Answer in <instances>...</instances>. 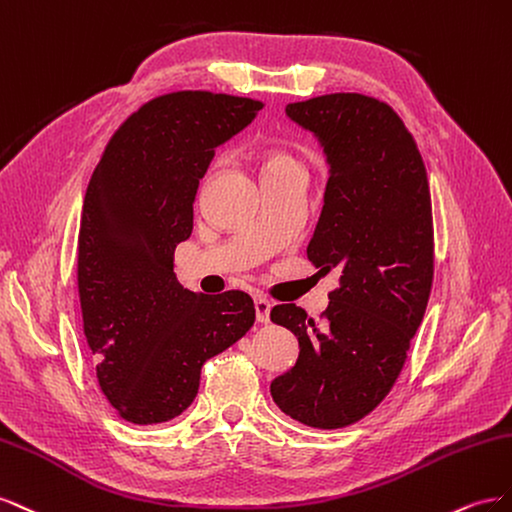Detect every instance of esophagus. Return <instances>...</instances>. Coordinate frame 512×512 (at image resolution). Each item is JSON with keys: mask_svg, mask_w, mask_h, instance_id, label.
<instances>
[{"mask_svg": "<svg viewBox=\"0 0 512 512\" xmlns=\"http://www.w3.org/2000/svg\"><path fill=\"white\" fill-rule=\"evenodd\" d=\"M270 309H272L270 300L261 298V296L255 298V315H257L259 324H268V321H270Z\"/></svg>", "mask_w": 512, "mask_h": 512, "instance_id": "34e87169", "label": "esophagus"}]
</instances>
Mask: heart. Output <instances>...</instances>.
<instances>
[{
    "label": "heart",
    "instance_id": "b5f03b06",
    "mask_svg": "<svg viewBox=\"0 0 512 512\" xmlns=\"http://www.w3.org/2000/svg\"><path fill=\"white\" fill-rule=\"evenodd\" d=\"M289 163H296V160L281 150H272V152H266L264 156H261V169L264 171L281 167V165H289Z\"/></svg>",
    "mask_w": 512,
    "mask_h": 512
}]
</instances>
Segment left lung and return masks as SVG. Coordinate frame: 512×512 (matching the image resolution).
<instances>
[{
    "instance_id": "1",
    "label": "left lung",
    "mask_w": 512,
    "mask_h": 512,
    "mask_svg": "<svg viewBox=\"0 0 512 512\" xmlns=\"http://www.w3.org/2000/svg\"><path fill=\"white\" fill-rule=\"evenodd\" d=\"M285 111L315 133L330 163L306 255L319 274L339 268L341 276L319 321L296 304L270 311L300 345L270 394L306 427L341 429L384 401L425 317L433 283L429 180L412 133L382 100L341 92Z\"/></svg>"
}]
</instances>
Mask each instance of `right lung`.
I'll return each mask as SVG.
<instances>
[{
    "label": "right lung",
    "instance_id": "add662e5",
    "mask_svg": "<svg viewBox=\"0 0 512 512\" xmlns=\"http://www.w3.org/2000/svg\"><path fill=\"white\" fill-rule=\"evenodd\" d=\"M264 102L206 90L156 96L115 130L87 184L77 285L98 386L120 418L160 425L197 397L201 367L251 330L253 298L193 294L173 274L214 148Z\"/></svg>",
    "mask_w": 512,
    "mask_h": 512
}]
</instances>
